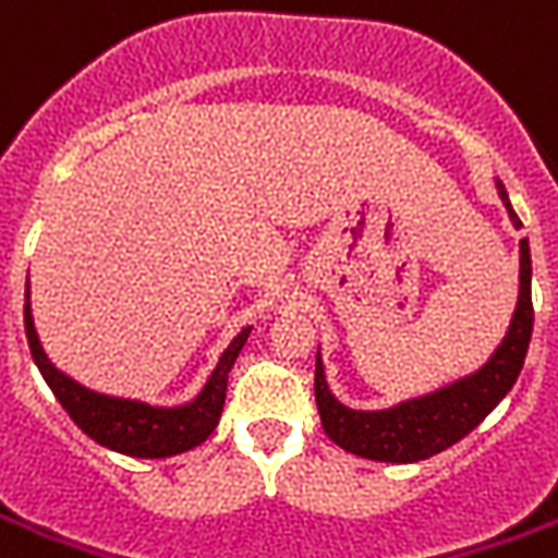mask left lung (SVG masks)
<instances>
[{"label":"left lung","mask_w":558,"mask_h":558,"mask_svg":"<svg viewBox=\"0 0 558 558\" xmlns=\"http://www.w3.org/2000/svg\"><path fill=\"white\" fill-rule=\"evenodd\" d=\"M495 185L510 214V222L522 229L504 183L495 180ZM532 253H529V238H522L519 241V299L513 320L504 342L476 373L464 375L434 393L403 400L390 409L366 412V409L344 407L332 397L324 363L317 354L314 397H317V412H320V424L327 437L336 446H342L344 452L369 458V461H390V464H412V461L446 452L458 439L468 437L470 430L501 403L507 390L517 385L525 351L532 342Z\"/></svg>","instance_id":"8db88e82"}]
</instances>
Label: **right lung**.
Segmentation results:
<instances>
[{
  "label": "right lung",
  "instance_id": "obj_1",
  "mask_svg": "<svg viewBox=\"0 0 558 558\" xmlns=\"http://www.w3.org/2000/svg\"><path fill=\"white\" fill-rule=\"evenodd\" d=\"M24 327L29 354L36 360L41 378L54 390V397L60 400V407L70 412L72 422L78 424L94 442H100L112 452L131 454V458H170V454L195 449L214 434L219 415H222V403H226L231 366L250 336V327H244L231 339L195 400H189L183 407H149L140 400L97 393V390L78 385L66 373H60L39 342L33 311H29V290H26Z\"/></svg>",
  "mask_w": 558,
  "mask_h": 558
}]
</instances>
